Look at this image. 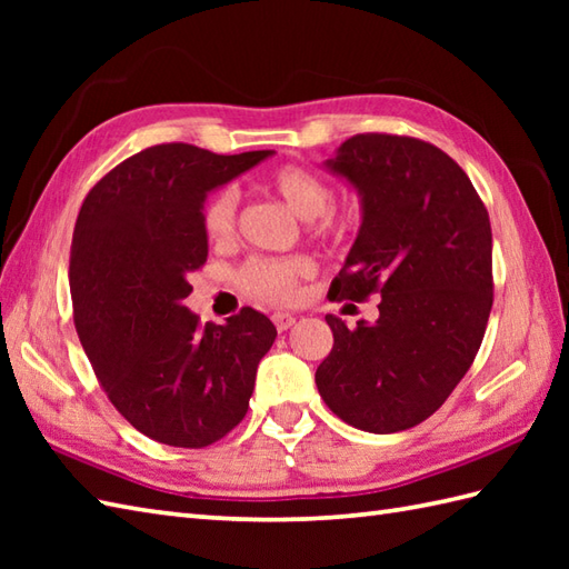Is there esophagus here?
<instances>
[{
  "label": "esophagus",
  "instance_id": "obj_1",
  "mask_svg": "<svg viewBox=\"0 0 569 569\" xmlns=\"http://www.w3.org/2000/svg\"><path fill=\"white\" fill-rule=\"evenodd\" d=\"M271 320H273L278 332H286L296 322V316H291V312H273Z\"/></svg>",
  "mask_w": 569,
  "mask_h": 569
}]
</instances>
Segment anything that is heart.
Instances as JSON below:
<instances>
[{
	"mask_svg": "<svg viewBox=\"0 0 569 569\" xmlns=\"http://www.w3.org/2000/svg\"><path fill=\"white\" fill-rule=\"evenodd\" d=\"M269 188L281 198L298 217L310 222L318 234L342 237L345 224L335 220L330 212L335 202V190L330 180L306 166H281L269 173ZM239 196L234 188H222L204 202L202 208V232L212 244H224L232 239L237 227ZM316 273V263L308 257H253L241 263L234 281L239 291L271 306H288L300 296V283Z\"/></svg>",
	"mask_w": 569,
	"mask_h": 569,
	"instance_id": "1",
	"label": "heart"
}]
</instances>
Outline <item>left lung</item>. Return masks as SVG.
<instances>
[{
  "mask_svg": "<svg viewBox=\"0 0 569 569\" xmlns=\"http://www.w3.org/2000/svg\"><path fill=\"white\" fill-rule=\"evenodd\" d=\"M328 168L361 192L365 208L328 298L381 303L379 320L355 330L325 316L335 345L316 371L318 391L359 430H408L447 401L485 340L489 212L462 168L422 139L357 134Z\"/></svg>",
  "mask_w": 569,
  "mask_h": 569,
  "instance_id": "obj_1",
  "label": "left lung"
}]
</instances>
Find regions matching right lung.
I'll list each match as a JSON object with an SVG mask.
<instances>
[{
    "label": "right lung",
    "mask_w": 569,
    "mask_h": 569,
    "mask_svg": "<svg viewBox=\"0 0 569 569\" xmlns=\"http://www.w3.org/2000/svg\"><path fill=\"white\" fill-rule=\"evenodd\" d=\"M271 153L156 143L82 200L70 244L72 320L107 398L156 442L200 450L247 416L273 322L241 308L224 325H202L183 298L190 271L208 261V192Z\"/></svg>",
    "instance_id": "add662e5"
}]
</instances>
